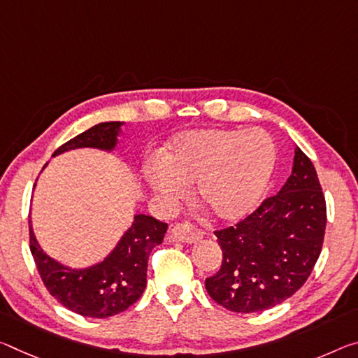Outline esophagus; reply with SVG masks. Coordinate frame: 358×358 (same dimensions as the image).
Segmentation results:
<instances>
[{"instance_id": "34e87169", "label": "esophagus", "mask_w": 358, "mask_h": 358, "mask_svg": "<svg viewBox=\"0 0 358 358\" xmlns=\"http://www.w3.org/2000/svg\"><path fill=\"white\" fill-rule=\"evenodd\" d=\"M202 236L203 232L189 223H178L172 228V237L178 242L191 243L202 239Z\"/></svg>"}]
</instances>
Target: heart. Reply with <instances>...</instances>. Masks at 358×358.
<instances>
[{
	"label": "heart",
	"instance_id": "obj_1",
	"mask_svg": "<svg viewBox=\"0 0 358 358\" xmlns=\"http://www.w3.org/2000/svg\"><path fill=\"white\" fill-rule=\"evenodd\" d=\"M275 162L274 141L263 130H188L146 167V180L175 202L197 183L201 206L221 221L239 220L257 206Z\"/></svg>",
	"mask_w": 358,
	"mask_h": 358
}]
</instances>
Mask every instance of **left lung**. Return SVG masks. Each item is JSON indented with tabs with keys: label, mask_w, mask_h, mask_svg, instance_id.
Wrapping results in <instances>:
<instances>
[{
	"label": "left lung",
	"mask_w": 358,
	"mask_h": 358,
	"mask_svg": "<svg viewBox=\"0 0 358 358\" xmlns=\"http://www.w3.org/2000/svg\"><path fill=\"white\" fill-rule=\"evenodd\" d=\"M327 202L314 164L294 150L283 188L234 226L213 231L223 252L217 274L206 279L215 303L232 312H261L296 293L320 257Z\"/></svg>",
	"instance_id": "1"
}]
</instances>
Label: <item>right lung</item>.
Wrapping results in <instances>:
<instances>
[{
  "instance_id": "1",
  "label": "right lung",
  "mask_w": 358,
  "mask_h": 358,
  "mask_svg": "<svg viewBox=\"0 0 358 358\" xmlns=\"http://www.w3.org/2000/svg\"><path fill=\"white\" fill-rule=\"evenodd\" d=\"M122 122H101L90 127L86 132L68 140L60 148V152L84 148L111 150L116 145V135L121 130ZM30 228V250L35 259L39 277L52 296L83 317L106 319V317L121 314L129 309L143 293L146 287V269L152 248L162 243L167 231V223H162L148 215H137L135 221L117 247L103 263L94 268L76 271L68 269L50 259L33 236L31 221Z\"/></svg>"
}]
</instances>
